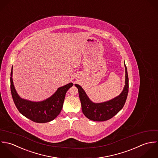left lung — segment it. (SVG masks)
<instances>
[{
  "instance_id": "left-lung-1",
  "label": "left lung",
  "mask_w": 158,
  "mask_h": 158,
  "mask_svg": "<svg viewBox=\"0 0 158 158\" xmlns=\"http://www.w3.org/2000/svg\"><path fill=\"white\" fill-rule=\"evenodd\" d=\"M125 85L123 92L115 98L102 103H94L87 96L82 88L75 84L77 88L81 102L82 110L85 116L89 119L96 122H104L114 117L123 107L128 94L129 79L125 63Z\"/></svg>"
}]
</instances>
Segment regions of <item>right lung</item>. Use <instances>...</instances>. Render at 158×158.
Returning <instances> with one entry per match:
<instances>
[{
    "mask_svg": "<svg viewBox=\"0 0 158 158\" xmlns=\"http://www.w3.org/2000/svg\"><path fill=\"white\" fill-rule=\"evenodd\" d=\"M12 70L10 74V89L13 101L19 112L36 123H47L55 119L62 109L66 92L73 84L69 83L59 88L54 95L43 101L32 102L22 99L18 95L13 82Z\"/></svg>",
    "mask_w": 158,
    "mask_h": 158,
    "instance_id": "right-lung-1",
    "label": "right lung"
}]
</instances>
